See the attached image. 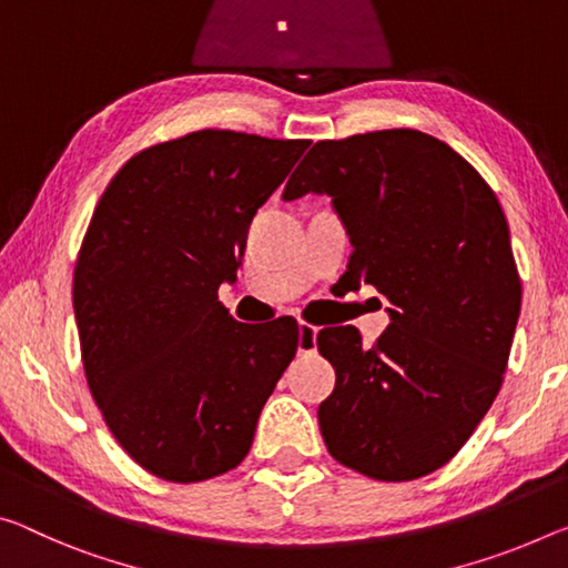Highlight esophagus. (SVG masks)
I'll return each mask as SVG.
<instances>
[{
	"label": "esophagus",
	"mask_w": 568,
	"mask_h": 568,
	"mask_svg": "<svg viewBox=\"0 0 568 568\" xmlns=\"http://www.w3.org/2000/svg\"><path fill=\"white\" fill-rule=\"evenodd\" d=\"M316 336H318L316 326H311V323H305V321L298 323V351L301 354H313V351H316Z\"/></svg>",
	"instance_id": "1"
}]
</instances>
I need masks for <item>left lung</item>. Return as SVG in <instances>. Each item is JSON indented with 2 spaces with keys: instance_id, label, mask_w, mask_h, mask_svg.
<instances>
[{
  "instance_id": "left-lung-1",
  "label": "left lung",
  "mask_w": 568,
  "mask_h": 568,
  "mask_svg": "<svg viewBox=\"0 0 568 568\" xmlns=\"http://www.w3.org/2000/svg\"><path fill=\"white\" fill-rule=\"evenodd\" d=\"M308 192L346 224L348 285L392 303L374 346L354 326L318 333L336 368L323 443L366 478L417 480L460 453L500 392L520 313L506 214L457 151L412 129L318 141L283 196Z\"/></svg>"
}]
</instances>
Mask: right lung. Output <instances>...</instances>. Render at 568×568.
<instances>
[{
	"mask_svg": "<svg viewBox=\"0 0 568 568\" xmlns=\"http://www.w3.org/2000/svg\"><path fill=\"white\" fill-rule=\"evenodd\" d=\"M308 143L186 133L125 161L95 206L73 275L85 379L115 443L161 480H210L245 460L298 351L293 318L250 328L217 291Z\"/></svg>",
	"mask_w": 568,
	"mask_h": 568,
	"instance_id": "right-lung-1",
	"label": "right lung"
}]
</instances>
